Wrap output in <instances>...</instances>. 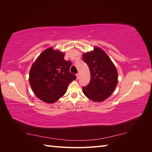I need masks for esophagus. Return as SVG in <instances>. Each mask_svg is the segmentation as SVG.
Returning a JSON list of instances; mask_svg holds the SVG:
<instances>
[{
	"mask_svg": "<svg viewBox=\"0 0 152 152\" xmlns=\"http://www.w3.org/2000/svg\"><path fill=\"white\" fill-rule=\"evenodd\" d=\"M76 76H77V79H79V78H80V74H79V73H77V74L76 75Z\"/></svg>",
	"mask_w": 152,
	"mask_h": 152,
	"instance_id": "34e87169",
	"label": "esophagus"
}]
</instances>
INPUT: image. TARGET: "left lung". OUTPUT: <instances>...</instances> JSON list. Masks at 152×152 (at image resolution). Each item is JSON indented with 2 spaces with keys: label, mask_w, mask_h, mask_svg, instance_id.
Returning <instances> with one entry per match:
<instances>
[{
  "label": "left lung",
  "mask_w": 152,
  "mask_h": 152,
  "mask_svg": "<svg viewBox=\"0 0 152 152\" xmlns=\"http://www.w3.org/2000/svg\"><path fill=\"white\" fill-rule=\"evenodd\" d=\"M82 59L89 66L91 80L82 87V91L93 102H101L108 98L118 82L117 70L111 59L99 48L83 54Z\"/></svg>",
  "instance_id": "left-lung-1"
}]
</instances>
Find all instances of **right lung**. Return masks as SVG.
Returning a JSON list of instances; mask_svg holds the SVG:
<instances>
[{
  "mask_svg": "<svg viewBox=\"0 0 152 152\" xmlns=\"http://www.w3.org/2000/svg\"><path fill=\"white\" fill-rule=\"evenodd\" d=\"M65 53L45 49L32 65L29 82L37 97L48 103H53L65 94L76 75L70 72V61L64 59Z\"/></svg>",
  "mask_w": 152,
  "mask_h": 152,
  "instance_id": "add662e5",
  "label": "right lung"
}]
</instances>
